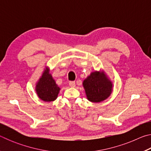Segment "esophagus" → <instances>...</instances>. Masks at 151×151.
I'll use <instances>...</instances> for the list:
<instances>
[{"label": "esophagus", "instance_id": "esophagus-1", "mask_svg": "<svg viewBox=\"0 0 151 151\" xmlns=\"http://www.w3.org/2000/svg\"><path fill=\"white\" fill-rule=\"evenodd\" d=\"M69 85L70 87H75V81H70L69 82Z\"/></svg>", "mask_w": 151, "mask_h": 151}]
</instances>
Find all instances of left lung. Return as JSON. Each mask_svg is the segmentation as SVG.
Listing matches in <instances>:
<instances>
[{
    "label": "left lung",
    "instance_id": "obj_1",
    "mask_svg": "<svg viewBox=\"0 0 151 151\" xmlns=\"http://www.w3.org/2000/svg\"><path fill=\"white\" fill-rule=\"evenodd\" d=\"M86 98L93 103H100L111 95L112 83L103 71L91 73L83 83Z\"/></svg>",
    "mask_w": 151,
    "mask_h": 151
}]
</instances>
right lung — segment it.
<instances>
[{"mask_svg": "<svg viewBox=\"0 0 151 151\" xmlns=\"http://www.w3.org/2000/svg\"><path fill=\"white\" fill-rule=\"evenodd\" d=\"M60 88L49 73V68H45L42 76L36 85L35 91L42 101L51 102L56 100Z\"/></svg>", "mask_w": 151, "mask_h": 151, "instance_id": "obj_1", "label": "right lung"}]
</instances>
